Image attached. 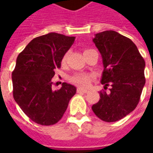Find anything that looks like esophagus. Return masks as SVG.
Wrapping results in <instances>:
<instances>
[{
	"label": "esophagus",
	"mask_w": 153,
	"mask_h": 153,
	"mask_svg": "<svg viewBox=\"0 0 153 153\" xmlns=\"http://www.w3.org/2000/svg\"><path fill=\"white\" fill-rule=\"evenodd\" d=\"M76 91H77V93H83V94H86V93L88 92V89H83V88H78L76 89Z\"/></svg>",
	"instance_id": "obj_1"
}]
</instances>
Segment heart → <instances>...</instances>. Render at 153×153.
<instances>
[{"mask_svg":"<svg viewBox=\"0 0 153 153\" xmlns=\"http://www.w3.org/2000/svg\"><path fill=\"white\" fill-rule=\"evenodd\" d=\"M66 57H67V54H65V55L63 57L62 63H65V62ZM92 78H93V76H92L91 75H88V74H77V75L74 76L73 77L71 78V81H72L73 83L80 86V87H87V86L89 85L90 82L92 81Z\"/></svg>","mask_w":153,"mask_h":153,"instance_id":"b5f03b06","label":"heart"}]
</instances>
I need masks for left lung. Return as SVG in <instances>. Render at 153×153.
Instances as JSON below:
<instances>
[{
  "label": "left lung",
  "instance_id": "8db88e82",
  "mask_svg": "<svg viewBox=\"0 0 153 153\" xmlns=\"http://www.w3.org/2000/svg\"><path fill=\"white\" fill-rule=\"evenodd\" d=\"M102 56L101 83L110 92L101 91L93 105L94 114L105 122H117L137 106L144 88L146 64L132 41L114 30L98 33L93 39Z\"/></svg>",
  "mask_w": 153,
  "mask_h": 153
}]
</instances>
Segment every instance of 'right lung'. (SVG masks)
Here are the masks:
<instances>
[{"mask_svg":"<svg viewBox=\"0 0 153 153\" xmlns=\"http://www.w3.org/2000/svg\"><path fill=\"white\" fill-rule=\"evenodd\" d=\"M74 41V36L48 33L33 39L17 58L12 73L13 98L27 117L38 124L58 123L76 92L75 86L66 82L60 89H52L54 71L60 68Z\"/></svg>","mask_w":153,"mask_h":153,"instance_id":"add662e5","label":"right lung"}]
</instances>
